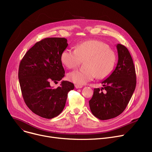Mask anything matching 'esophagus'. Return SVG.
I'll return each mask as SVG.
<instances>
[{"label":"esophagus","mask_w":152,"mask_h":152,"mask_svg":"<svg viewBox=\"0 0 152 152\" xmlns=\"http://www.w3.org/2000/svg\"><path fill=\"white\" fill-rule=\"evenodd\" d=\"M75 87H76V89H81V88H82V87H83V86L76 84V85H75Z\"/></svg>","instance_id":"obj_1"}]
</instances>
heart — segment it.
I'll return each mask as SVG.
<instances>
[{
  "mask_svg": "<svg viewBox=\"0 0 152 152\" xmlns=\"http://www.w3.org/2000/svg\"><path fill=\"white\" fill-rule=\"evenodd\" d=\"M85 61L86 69H76L68 74V80L84 85L95 77L103 79L112 73L116 60L113 50L106 43L90 40L77 44L75 49H66L61 54V61L66 68H75Z\"/></svg>",
  "mask_w": 152,
  "mask_h": 152,
  "instance_id": "obj_1",
  "label": "heart"
}]
</instances>
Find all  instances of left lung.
Returning a JSON list of instances; mask_svg holds the SVG:
<instances>
[{
	"mask_svg": "<svg viewBox=\"0 0 152 152\" xmlns=\"http://www.w3.org/2000/svg\"><path fill=\"white\" fill-rule=\"evenodd\" d=\"M118 61L116 68L102 82L101 89L95 88L89 107L92 114L100 120L114 118L121 114L131 100L136 86V75L131 54L120 44L116 45ZM102 89L105 92L103 93Z\"/></svg>",
	"mask_w": 152,
	"mask_h": 152,
	"instance_id": "left-lung-1",
	"label": "left lung"
}]
</instances>
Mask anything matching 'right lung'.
<instances>
[{
    "instance_id": "add662e5",
    "label": "right lung",
    "mask_w": 152,
    "mask_h": 152,
    "mask_svg": "<svg viewBox=\"0 0 152 152\" xmlns=\"http://www.w3.org/2000/svg\"><path fill=\"white\" fill-rule=\"evenodd\" d=\"M68 45L65 38H45L32 47L20 61L18 79L24 101L41 117L52 119L60 115L68 93L75 88L73 83L66 81L56 89L50 85L65 76L61 54Z\"/></svg>"
}]
</instances>
